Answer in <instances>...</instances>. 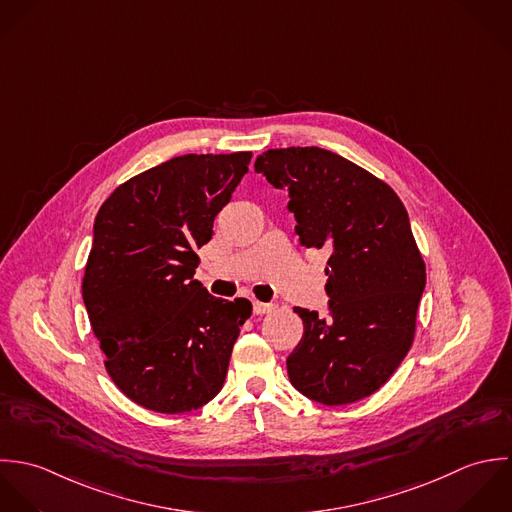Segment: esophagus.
Returning a JSON list of instances; mask_svg holds the SVG:
<instances>
[{
  "instance_id": "esophagus-1",
  "label": "esophagus",
  "mask_w": 512,
  "mask_h": 512,
  "mask_svg": "<svg viewBox=\"0 0 512 512\" xmlns=\"http://www.w3.org/2000/svg\"><path fill=\"white\" fill-rule=\"evenodd\" d=\"M271 310H275L273 303H259V301L253 303V312H255V314H267V312H271Z\"/></svg>"
}]
</instances>
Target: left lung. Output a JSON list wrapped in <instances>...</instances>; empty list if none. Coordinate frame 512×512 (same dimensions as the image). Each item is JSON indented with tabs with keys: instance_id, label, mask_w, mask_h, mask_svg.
<instances>
[{
	"instance_id": "obj_1",
	"label": "left lung",
	"mask_w": 512,
	"mask_h": 512,
	"mask_svg": "<svg viewBox=\"0 0 512 512\" xmlns=\"http://www.w3.org/2000/svg\"><path fill=\"white\" fill-rule=\"evenodd\" d=\"M255 172L289 192L301 243L330 253V316L295 307L305 332L287 358L291 384L324 406L372 396L413 344L425 289L406 207L386 182L316 146L267 150Z\"/></svg>"
}]
</instances>
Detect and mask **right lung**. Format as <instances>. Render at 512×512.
<instances>
[{
    "mask_svg": "<svg viewBox=\"0 0 512 512\" xmlns=\"http://www.w3.org/2000/svg\"><path fill=\"white\" fill-rule=\"evenodd\" d=\"M251 156L172 158L120 184L97 213L83 301L108 376L142 408L186 413L223 388L251 303L211 297L194 279L196 249Z\"/></svg>",
    "mask_w": 512,
    "mask_h": 512,
    "instance_id": "obj_1",
    "label": "right lung"
}]
</instances>
